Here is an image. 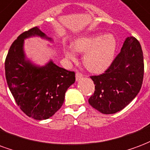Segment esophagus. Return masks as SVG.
<instances>
[{
  "mask_svg": "<svg viewBox=\"0 0 150 150\" xmlns=\"http://www.w3.org/2000/svg\"><path fill=\"white\" fill-rule=\"evenodd\" d=\"M83 77V74H81L79 72H77L76 74H75V79H76V81H79V79Z\"/></svg>",
  "mask_w": 150,
  "mask_h": 150,
  "instance_id": "obj_1",
  "label": "esophagus"
}]
</instances>
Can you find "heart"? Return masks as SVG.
Masks as SVG:
<instances>
[{
    "mask_svg": "<svg viewBox=\"0 0 150 150\" xmlns=\"http://www.w3.org/2000/svg\"><path fill=\"white\" fill-rule=\"evenodd\" d=\"M116 40L111 34H90L79 37L73 42V47L79 52H84L83 62L92 72H101L106 69L115 56ZM72 47L66 49V55L75 59V51Z\"/></svg>",
    "mask_w": 150,
    "mask_h": 150,
    "instance_id": "1",
    "label": "heart"
}]
</instances>
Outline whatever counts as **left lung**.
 <instances>
[{
  "label": "left lung",
  "mask_w": 150,
  "mask_h": 150,
  "mask_svg": "<svg viewBox=\"0 0 150 150\" xmlns=\"http://www.w3.org/2000/svg\"><path fill=\"white\" fill-rule=\"evenodd\" d=\"M144 75V59L140 43L127 37L121 52L103 74L91 76L95 93L91 106L105 115L120 111L139 93Z\"/></svg>",
  "instance_id": "left-lung-1"
}]
</instances>
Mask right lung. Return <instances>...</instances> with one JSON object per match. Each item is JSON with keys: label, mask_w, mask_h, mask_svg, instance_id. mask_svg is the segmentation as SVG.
Masks as SVG:
<instances>
[{"label": "right lung", "mask_w": 150, "mask_h": 150, "mask_svg": "<svg viewBox=\"0 0 150 150\" xmlns=\"http://www.w3.org/2000/svg\"><path fill=\"white\" fill-rule=\"evenodd\" d=\"M33 36L53 41L38 27L21 34L8 52L4 63L5 78L22 111L35 120H45L60 109L65 93L75 83V74L59 67L52 60L40 67L27 59L24 40Z\"/></svg>", "instance_id": "right-lung-1"}]
</instances>
